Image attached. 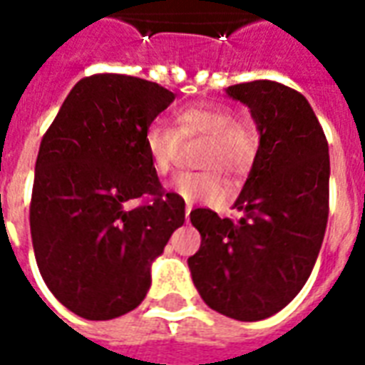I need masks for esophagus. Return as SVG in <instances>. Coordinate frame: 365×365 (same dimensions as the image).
<instances>
[{"instance_id":"34e87169","label":"esophagus","mask_w":365,"mask_h":365,"mask_svg":"<svg viewBox=\"0 0 365 365\" xmlns=\"http://www.w3.org/2000/svg\"><path fill=\"white\" fill-rule=\"evenodd\" d=\"M191 209H193V207H191L190 203H187V205H185V221H190V213H191Z\"/></svg>"}]
</instances>
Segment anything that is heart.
Returning a JSON list of instances; mask_svg holds the SVG:
<instances>
[{
    "label": "heart",
    "mask_w": 365,
    "mask_h": 365,
    "mask_svg": "<svg viewBox=\"0 0 365 365\" xmlns=\"http://www.w3.org/2000/svg\"><path fill=\"white\" fill-rule=\"evenodd\" d=\"M207 138L199 164L203 172H183L170 182V190L185 203L217 205L227 199V183L219 170L240 180L252 172L260 154V133L250 120H238L230 107L201 103L175 113L174 128L164 123H150L144 130V150L152 170L166 175L180 150V140Z\"/></svg>",
    "instance_id": "b5f03b06"
}]
</instances>
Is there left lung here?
Here are the masks:
<instances>
[{"mask_svg": "<svg viewBox=\"0 0 365 365\" xmlns=\"http://www.w3.org/2000/svg\"><path fill=\"white\" fill-rule=\"evenodd\" d=\"M225 93L250 109L260 154L232 205L237 221L191 211L201 246L187 266L213 311L252 322L282 311L313 272L329 221V143L309 101L283 83Z\"/></svg>", "mask_w": 365, "mask_h": 365, "instance_id": "8db88e82", "label": "left lung"}]
</instances>
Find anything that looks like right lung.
I'll use <instances>...</instances> for the list:
<instances>
[{
  "label": "right lung",
  "mask_w": 365,
  "mask_h": 365,
  "mask_svg": "<svg viewBox=\"0 0 365 365\" xmlns=\"http://www.w3.org/2000/svg\"><path fill=\"white\" fill-rule=\"evenodd\" d=\"M174 99L140 78L90 76L43 136L31 199L36 266L82 319L109 321L140 305L152 264L185 221V201L162 191L144 150V130ZM143 195L151 203L128 210Z\"/></svg>",
  "instance_id": "1"
}]
</instances>
